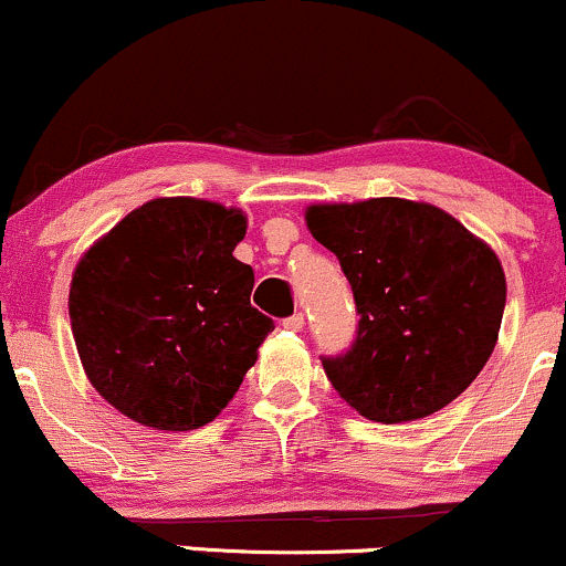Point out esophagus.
<instances>
[{"label":"esophagus","instance_id":"esophagus-1","mask_svg":"<svg viewBox=\"0 0 566 566\" xmlns=\"http://www.w3.org/2000/svg\"><path fill=\"white\" fill-rule=\"evenodd\" d=\"M303 314H292V316H287V319L282 322V327L284 329H292V333H301L303 329Z\"/></svg>","mask_w":566,"mask_h":566}]
</instances>
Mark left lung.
Returning <instances> with one entry per match:
<instances>
[{"mask_svg": "<svg viewBox=\"0 0 566 566\" xmlns=\"http://www.w3.org/2000/svg\"><path fill=\"white\" fill-rule=\"evenodd\" d=\"M305 226L337 255L361 316L348 354L322 359L340 399L386 426L458 399L503 322L495 250L441 207L399 197L311 205Z\"/></svg>", "mask_w": 566, "mask_h": 566, "instance_id": "obj_1", "label": "left lung"}]
</instances>
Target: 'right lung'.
<instances>
[{
  "instance_id": "obj_1",
  "label": "right lung",
  "mask_w": 566,
  "mask_h": 566,
  "mask_svg": "<svg viewBox=\"0 0 566 566\" xmlns=\"http://www.w3.org/2000/svg\"><path fill=\"white\" fill-rule=\"evenodd\" d=\"M239 207L159 197L76 263L69 316L84 375L114 409L165 433L218 418L274 322L250 305L255 274L233 250Z\"/></svg>"
}]
</instances>
